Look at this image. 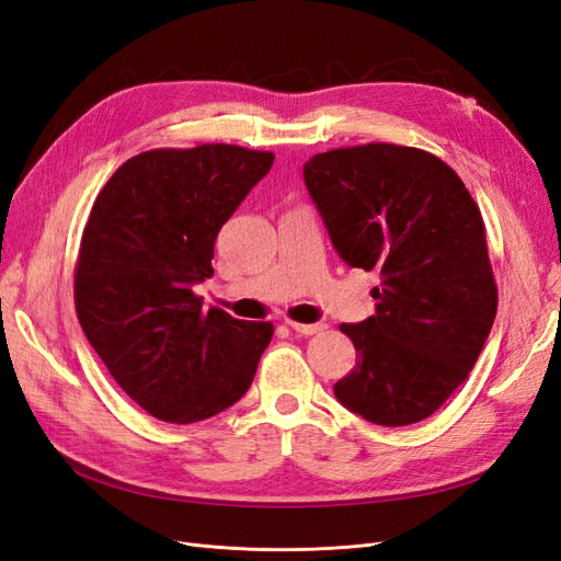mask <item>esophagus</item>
I'll return each instance as SVG.
<instances>
[{
  "label": "esophagus",
  "instance_id": "1",
  "mask_svg": "<svg viewBox=\"0 0 561 561\" xmlns=\"http://www.w3.org/2000/svg\"><path fill=\"white\" fill-rule=\"evenodd\" d=\"M287 325H290L297 334H304V336H311V334H320L322 330H325V325L322 322H313V325H309V322H297V320H287Z\"/></svg>",
  "mask_w": 561,
  "mask_h": 561
}]
</instances>
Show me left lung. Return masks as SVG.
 Listing matches in <instances>:
<instances>
[{
  "label": "left lung",
  "instance_id": "left-lung-1",
  "mask_svg": "<svg viewBox=\"0 0 561 561\" xmlns=\"http://www.w3.org/2000/svg\"><path fill=\"white\" fill-rule=\"evenodd\" d=\"M304 182L342 260L381 278L375 316L339 325L358 363L336 400L379 426L428 419L468 379L496 318L478 203L443 159L390 142L322 151Z\"/></svg>",
  "mask_w": 561,
  "mask_h": 561
}]
</instances>
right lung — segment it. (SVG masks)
I'll list each match as a JSON object with an SVG mask.
<instances>
[{
	"mask_svg": "<svg viewBox=\"0 0 561 561\" xmlns=\"http://www.w3.org/2000/svg\"><path fill=\"white\" fill-rule=\"evenodd\" d=\"M274 163V151L208 142L130 157L100 190L81 233L75 307L114 381L168 423L239 402L274 336L271 322L203 309L215 239Z\"/></svg>",
	"mask_w": 561,
	"mask_h": 561,
	"instance_id": "obj_1",
	"label": "right lung"
}]
</instances>
